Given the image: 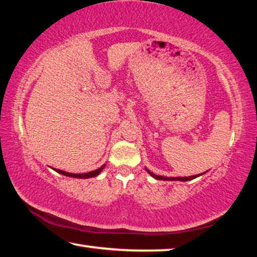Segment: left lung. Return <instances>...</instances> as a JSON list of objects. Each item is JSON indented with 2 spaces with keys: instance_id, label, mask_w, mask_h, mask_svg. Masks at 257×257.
I'll return each instance as SVG.
<instances>
[{
  "instance_id": "left-lung-1",
  "label": "left lung",
  "mask_w": 257,
  "mask_h": 257,
  "mask_svg": "<svg viewBox=\"0 0 257 257\" xmlns=\"http://www.w3.org/2000/svg\"><path fill=\"white\" fill-rule=\"evenodd\" d=\"M146 171L150 173V175L153 177V178H155V179H158V180H164V181H176V180H178V181H188V180H193V179H195V178H197V177H199V176H202V175H204V173H201V175H196V176H190V177H163V176H158V175H155V173H153V172H151L150 170H147L146 169Z\"/></svg>"
}]
</instances>
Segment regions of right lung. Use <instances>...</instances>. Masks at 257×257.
Wrapping results in <instances>:
<instances>
[{"label":"right lung","mask_w":257,"mask_h":257,"mask_svg":"<svg viewBox=\"0 0 257 257\" xmlns=\"http://www.w3.org/2000/svg\"><path fill=\"white\" fill-rule=\"evenodd\" d=\"M104 167H105V164H103L101 168L96 169V170L87 172V173H70V172H66V171L59 170V169H54V168H52V169H53V170L56 171L58 173H61V175H63V176L71 177V178H78V179H87V178H93V177L98 176L99 173H101V171L104 169Z\"/></svg>","instance_id":"right-lung-1"}]
</instances>
